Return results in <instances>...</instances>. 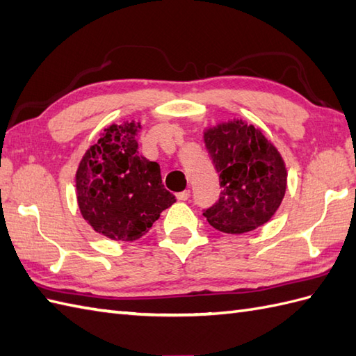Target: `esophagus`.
I'll list each match as a JSON object with an SVG mask.
<instances>
[{
    "label": "esophagus",
    "mask_w": 356,
    "mask_h": 356,
    "mask_svg": "<svg viewBox=\"0 0 356 356\" xmlns=\"http://www.w3.org/2000/svg\"><path fill=\"white\" fill-rule=\"evenodd\" d=\"M190 197V190H184V192H181L177 195V199L178 201H188Z\"/></svg>",
    "instance_id": "obj_1"
}]
</instances>
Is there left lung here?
Listing matches in <instances>:
<instances>
[{
	"mask_svg": "<svg viewBox=\"0 0 356 356\" xmlns=\"http://www.w3.org/2000/svg\"><path fill=\"white\" fill-rule=\"evenodd\" d=\"M219 173V201L204 210L213 228L249 232L270 220L287 188V169L278 149L254 125L232 120L204 133Z\"/></svg>",
	"mask_w": 356,
	"mask_h": 356,
	"instance_id": "left-lung-1",
	"label": "left lung"
}]
</instances>
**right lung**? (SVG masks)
I'll list each match as a JSON object with an SVG mask.
<instances>
[{
  "label": "right lung",
  "instance_id": "right-lung-1",
  "mask_svg": "<svg viewBox=\"0 0 356 356\" xmlns=\"http://www.w3.org/2000/svg\"><path fill=\"white\" fill-rule=\"evenodd\" d=\"M138 128L133 120L104 129L76 170V199L83 218L111 240L140 238L160 213L175 202L161 183L159 163L138 154Z\"/></svg>",
  "mask_w": 356,
  "mask_h": 356
}]
</instances>
